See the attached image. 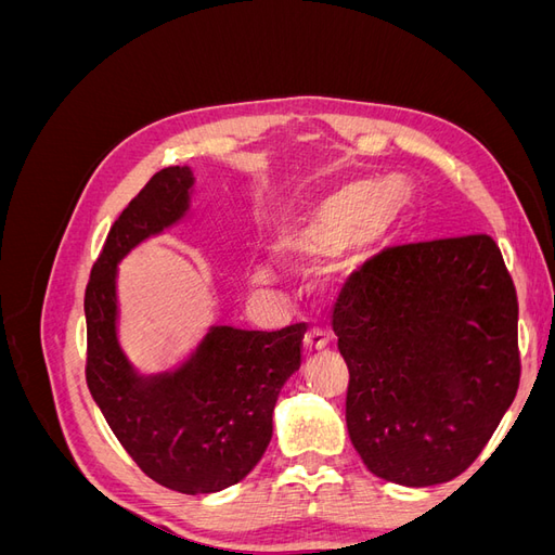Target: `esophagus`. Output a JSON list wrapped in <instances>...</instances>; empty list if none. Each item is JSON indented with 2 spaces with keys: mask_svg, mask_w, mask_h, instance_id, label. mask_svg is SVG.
I'll return each mask as SVG.
<instances>
[{
  "mask_svg": "<svg viewBox=\"0 0 555 555\" xmlns=\"http://www.w3.org/2000/svg\"><path fill=\"white\" fill-rule=\"evenodd\" d=\"M324 349H326L324 333L310 331V333L306 335V338H304V357H306V359H312V357H317V354H322Z\"/></svg>",
  "mask_w": 555,
  "mask_h": 555,
  "instance_id": "34e87169",
  "label": "esophagus"
}]
</instances>
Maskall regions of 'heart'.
I'll return each instance as SVG.
<instances>
[{
    "label": "heart",
    "instance_id": "heart-1",
    "mask_svg": "<svg viewBox=\"0 0 555 555\" xmlns=\"http://www.w3.org/2000/svg\"><path fill=\"white\" fill-rule=\"evenodd\" d=\"M405 206V196L393 180L384 182H351L347 188L326 196L310 212L284 227L273 245V255L284 266H296L308 259L340 251L349 247H363L379 238L398 212ZM349 263L340 261L328 266L324 275L328 282H338L347 273ZM255 287L266 289L271 273L257 268L251 273Z\"/></svg>",
    "mask_w": 555,
    "mask_h": 555
}]
</instances>
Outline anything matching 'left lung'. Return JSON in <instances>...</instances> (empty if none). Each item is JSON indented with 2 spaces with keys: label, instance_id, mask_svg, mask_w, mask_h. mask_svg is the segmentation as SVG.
<instances>
[{
  "label": "left lung",
  "instance_id": "left-lung-1",
  "mask_svg": "<svg viewBox=\"0 0 555 555\" xmlns=\"http://www.w3.org/2000/svg\"><path fill=\"white\" fill-rule=\"evenodd\" d=\"M516 326L514 282L486 233L377 255L333 312L365 467L412 489L465 473L514 402Z\"/></svg>",
  "mask_w": 555,
  "mask_h": 555
}]
</instances>
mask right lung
Instances as JSON below:
<instances>
[{"label": "right lung", "instance_id": "1", "mask_svg": "<svg viewBox=\"0 0 555 555\" xmlns=\"http://www.w3.org/2000/svg\"><path fill=\"white\" fill-rule=\"evenodd\" d=\"M190 166L150 178L108 231L86 289L94 402L143 473L166 489L208 495L245 479L273 438L278 396L300 367L306 324L282 331L210 326L173 371L141 375L117 340V263L190 212Z\"/></svg>", "mask_w": 555, "mask_h": 555}]
</instances>
